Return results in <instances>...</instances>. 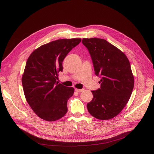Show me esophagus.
<instances>
[{
  "instance_id": "34e87169",
  "label": "esophagus",
  "mask_w": 154,
  "mask_h": 154,
  "mask_svg": "<svg viewBox=\"0 0 154 154\" xmlns=\"http://www.w3.org/2000/svg\"><path fill=\"white\" fill-rule=\"evenodd\" d=\"M75 91L77 92H82V91H84V89H83V88H82V89H79V88H75Z\"/></svg>"
}]
</instances>
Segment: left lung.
<instances>
[{
    "label": "left lung",
    "instance_id": "obj_1",
    "mask_svg": "<svg viewBox=\"0 0 154 154\" xmlns=\"http://www.w3.org/2000/svg\"><path fill=\"white\" fill-rule=\"evenodd\" d=\"M92 60L95 74L100 76V88L91 91L92 101L87 109L95 118L109 120L117 116L130 99L134 78L125 54L107 40L84 38Z\"/></svg>",
    "mask_w": 154,
    "mask_h": 154
}]
</instances>
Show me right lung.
<instances>
[{"mask_svg": "<svg viewBox=\"0 0 154 154\" xmlns=\"http://www.w3.org/2000/svg\"><path fill=\"white\" fill-rule=\"evenodd\" d=\"M81 38L59 39L36 48L29 57L22 77L24 95L35 114L55 121L67 112V101L74 88L57 81L62 62Z\"/></svg>", "mask_w": 154, "mask_h": 154, "instance_id": "add662e5", "label": "right lung"}]
</instances>
